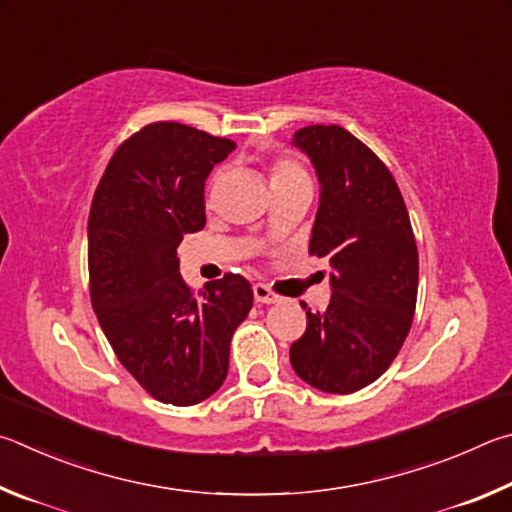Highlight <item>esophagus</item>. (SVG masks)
<instances>
[{"mask_svg": "<svg viewBox=\"0 0 512 512\" xmlns=\"http://www.w3.org/2000/svg\"><path fill=\"white\" fill-rule=\"evenodd\" d=\"M254 299L258 303H276V301H279V294L272 292L265 283H256L254 285Z\"/></svg>", "mask_w": 512, "mask_h": 512, "instance_id": "esophagus-1", "label": "esophagus"}]
</instances>
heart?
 Returning <instances> with one entry per match:
<instances>
[{
  "label": "heart",
  "instance_id": "1",
  "mask_svg": "<svg viewBox=\"0 0 512 512\" xmlns=\"http://www.w3.org/2000/svg\"><path fill=\"white\" fill-rule=\"evenodd\" d=\"M303 175H306V170H303V166L290 157H276L270 164L272 186L288 182V179H294V177H303ZM213 182H218V173L213 175Z\"/></svg>",
  "mask_w": 512,
  "mask_h": 512
}]
</instances>
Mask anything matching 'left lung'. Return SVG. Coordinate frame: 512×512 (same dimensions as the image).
Listing matches in <instances>:
<instances>
[{
	"label": "left lung",
	"mask_w": 512,
	"mask_h": 512,
	"mask_svg": "<svg viewBox=\"0 0 512 512\" xmlns=\"http://www.w3.org/2000/svg\"><path fill=\"white\" fill-rule=\"evenodd\" d=\"M292 143L317 168L310 254L330 261L333 297L326 310L306 312L290 362L310 387L355 393L389 369L409 335L418 297L414 229L391 170L342 125H308Z\"/></svg>",
	"instance_id": "8db88e82"
}]
</instances>
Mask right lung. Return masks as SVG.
<instances>
[{
  "label": "right lung",
  "mask_w": 512,
  "mask_h": 512,
  "mask_svg": "<svg viewBox=\"0 0 512 512\" xmlns=\"http://www.w3.org/2000/svg\"><path fill=\"white\" fill-rule=\"evenodd\" d=\"M236 143L175 121L125 139L96 186L87 224L89 299L114 355L152 398L191 407L229 371L254 292L224 274L195 294L177 245L204 227V179Z\"/></svg>",
  "instance_id": "1"
}]
</instances>
